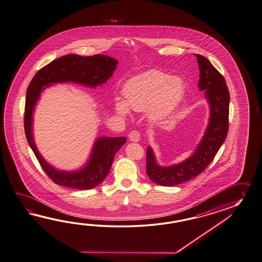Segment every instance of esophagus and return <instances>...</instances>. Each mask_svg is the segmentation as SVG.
<instances>
[{
  "instance_id": "1",
  "label": "esophagus",
  "mask_w": 262,
  "mask_h": 262,
  "mask_svg": "<svg viewBox=\"0 0 262 262\" xmlns=\"http://www.w3.org/2000/svg\"><path fill=\"white\" fill-rule=\"evenodd\" d=\"M128 138H129V140H131V141L137 142V141H139L140 140V135L138 131H131L129 135H128Z\"/></svg>"
}]
</instances>
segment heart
<instances>
[{"instance_id":"b5f03b06","label":"heart","mask_w":262,"mask_h":262,"mask_svg":"<svg viewBox=\"0 0 262 262\" xmlns=\"http://www.w3.org/2000/svg\"><path fill=\"white\" fill-rule=\"evenodd\" d=\"M185 90L181 77L151 70L128 80L122 88L123 101L116 100L115 110L121 116H127L129 108L146 110L150 120H161L180 103Z\"/></svg>"}]
</instances>
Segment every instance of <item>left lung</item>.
I'll return each instance as SVG.
<instances>
[{
    "label": "left lung",
    "mask_w": 262,
    "mask_h": 262,
    "mask_svg": "<svg viewBox=\"0 0 262 262\" xmlns=\"http://www.w3.org/2000/svg\"><path fill=\"white\" fill-rule=\"evenodd\" d=\"M196 58L200 70L198 86L205 91L210 106L209 123L194 154L179 164L159 166L152 149L147 148V176L158 185L174 186L199 176L211 163L227 136L230 97L226 82L207 57L196 55Z\"/></svg>",
    "instance_id": "obj_1"
}]
</instances>
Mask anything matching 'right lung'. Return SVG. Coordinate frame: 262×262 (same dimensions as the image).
<instances>
[{
  "mask_svg": "<svg viewBox=\"0 0 262 262\" xmlns=\"http://www.w3.org/2000/svg\"><path fill=\"white\" fill-rule=\"evenodd\" d=\"M118 61L103 55L81 56L67 55L41 68L28 85L25 110V131L27 141L45 173L57 185L76 189H91L104 181L112 166L116 152L126 142V138H99L85 167L76 171H61L48 164L37 151L32 133V115L37 99L54 83L73 82L95 88L110 79Z\"/></svg>",
  "mask_w": 262,
  "mask_h": 262,
  "instance_id": "add662e5",
  "label": "right lung"
}]
</instances>
